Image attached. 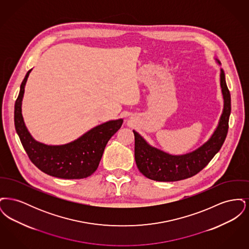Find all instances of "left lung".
<instances>
[{"label":"left lung","instance_id":"obj_1","mask_svg":"<svg viewBox=\"0 0 249 249\" xmlns=\"http://www.w3.org/2000/svg\"><path fill=\"white\" fill-rule=\"evenodd\" d=\"M216 63L220 62L215 59ZM220 87L223 96V110L218 124L210 138L198 148L182 155L169 154L146 142L136 130L134 133V157L139 171L145 178L160 182H175L191 178L198 174L216 154L229 129L231 115V94L226 84L225 73L220 69Z\"/></svg>","mask_w":249,"mask_h":249}]
</instances>
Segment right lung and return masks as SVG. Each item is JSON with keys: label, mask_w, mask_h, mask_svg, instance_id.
I'll return each instance as SVG.
<instances>
[{"label": "right lung", "mask_w": 249, "mask_h": 249, "mask_svg": "<svg viewBox=\"0 0 249 249\" xmlns=\"http://www.w3.org/2000/svg\"><path fill=\"white\" fill-rule=\"evenodd\" d=\"M28 71L15 104V127L26 153L45 174L63 179H81L97 170L110 138L120 129L123 119H113L95 126L80 137L63 144H47L36 140L27 129L22 116V100Z\"/></svg>", "instance_id": "1"}]
</instances>
